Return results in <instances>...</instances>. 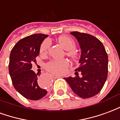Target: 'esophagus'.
<instances>
[{"label":"esophagus","mask_w":120,"mask_h":120,"mask_svg":"<svg viewBox=\"0 0 120 120\" xmlns=\"http://www.w3.org/2000/svg\"><path fill=\"white\" fill-rule=\"evenodd\" d=\"M51 75H52V76L54 78H61V77H62V76L56 75H55V74H52Z\"/></svg>","instance_id":"34e87169"}]
</instances>
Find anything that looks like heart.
I'll use <instances>...</instances> for the list:
<instances>
[{
    "label": "heart",
    "mask_w": 120,
    "mask_h": 120,
    "mask_svg": "<svg viewBox=\"0 0 120 120\" xmlns=\"http://www.w3.org/2000/svg\"><path fill=\"white\" fill-rule=\"evenodd\" d=\"M58 42L63 47L64 49L67 50L66 55L73 59H75L77 57V51L75 49V42L71 37L67 35H62L58 38ZM50 41L49 40H45L42 42L40 47V52L41 53H46L50 47ZM69 62L66 59L59 60H53L48 63L46 65V69L47 70L55 74H60L64 70L68 68Z\"/></svg>",
    "instance_id": "obj_1"
}]
</instances>
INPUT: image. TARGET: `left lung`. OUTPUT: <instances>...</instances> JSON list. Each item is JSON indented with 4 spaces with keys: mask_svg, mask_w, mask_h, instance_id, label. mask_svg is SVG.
I'll return each instance as SVG.
<instances>
[{
    "mask_svg": "<svg viewBox=\"0 0 120 120\" xmlns=\"http://www.w3.org/2000/svg\"><path fill=\"white\" fill-rule=\"evenodd\" d=\"M81 49L78 68L75 77L64 78L76 94L82 98L93 97L100 92L108 74V56L103 44L93 35L71 32ZM80 75H79V74Z\"/></svg>",
    "mask_w": 120,
    "mask_h": 120,
    "instance_id": "1",
    "label": "left lung"
}]
</instances>
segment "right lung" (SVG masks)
Returning a JSON list of instances; mask_svg holds the SVG:
<instances>
[{
  "mask_svg": "<svg viewBox=\"0 0 120 120\" xmlns=\"http://www.w3.org/2000/svg\"><path fill=\"white\" fill-rule=\"evenodd\" d=\"M47 36L38 33L25 37L17 42L10 53L9 72L13 85L21 95L31 100H40L47 93L44 84L39 83L38 74L31 70L32 63L36 62L40 45Z\"/></svg>",
  "mask_w": 120,
  "mask_h": 120,
  "instance_id": "1",
  "label": "right lung"
}]
</instances>
